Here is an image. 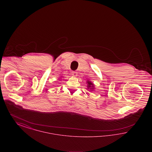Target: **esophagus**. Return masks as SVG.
<instances>
[{"instance_id": "34e87169", "label": "esophagus", "mask_w": 152, "mask_h": 152, "mask_svg": "<svg viewBox=\"0 0 152 152\" xmlns=\"http://www.w3.org/2000/svg\"><path fill=\"white\" fill-rule=\"evenodd\" d=\"M72 75L74 76H77V72L76 71H72Z\"/></svg>"}]
</instances>
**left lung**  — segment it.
I'll return each mask as SVG.
<instances>
[{
    "instance_id": "obj_1",
    "label": "left lung",
    "mask_w": 152,
    "mask_h": 152,
    "mask_svg": "<svg viewBox=\"0 0 152 152\" xmlns=\"http://www.w3.org/2000/svg\"><path fill=\"white\" fill-rule=\"evenodd\" d=\"M87 83H88V88H90V89H92V88H91V87H94V86H93L94 84H93L92 83H91V82H89V81H87Z\"/></svg>"
}]
</instances>
